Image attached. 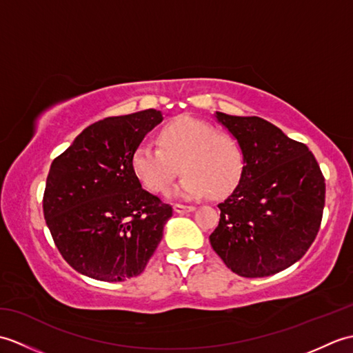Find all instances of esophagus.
<instances>
[{"mask_svg": "<svg viewBox=\"0 0 353 353\" xmlns=\"http://www.w3.org/2000/svg\"><path fill=\"white\" fill-rule=\"evenodd\" d=\"M192 211H196V208L194 206H186V205H179V203L174 205V212H177V214H186V212H192Z\"/></svg>", "mask_w": 353, "mask_h": 353, "instance_id": "1", "label": "esophagus"}]
</instances>
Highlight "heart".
Listing matches in <instances>:
<instances>
[{
	"instance_id": "b5f03b06",
	"label": "heart",
	"mask_w": 353,
	"mask_h": 353,
	"mask_svg": "<svg viewBox=\"0 0 353 353\" xmlns=\"http://www.w3.org/2000/svg\"><path fill=\"white\" fill-rule=\"evenodd\" d=\"M157 144L142 142L132 154L134 176L154 194L167 191L181 170L186 174L174 194L182 199H199L209 192L212 197H224L241 181V147L199 118L181 117L163 125Z\"/></svg>"
}]
</instances>
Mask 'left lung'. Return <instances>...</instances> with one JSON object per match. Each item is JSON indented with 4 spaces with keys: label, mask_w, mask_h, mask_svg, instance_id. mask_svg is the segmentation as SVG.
I'll list each match as a JSON object with an SVG mask.
<instances>
[{
    "label": "left lung",
    "mask_w": 353,
    "mask_h": 353,
    "mask_svg": "<svg viewBox=\"0 0 353 353\" xmlns=\"http://www.w3.org/2000/svg\"><path fill=\"white\" fill-rule=\"evenodd\" d=\"M244 154V172L219 205L209 236L232 272L265 277L288 268L310 249L325 208V177L310 148L259 117L215 112Z\"/></svg>",
    "instance_id": "1"
}]
</instances>
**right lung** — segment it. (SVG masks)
<instances>
[{"mask_svg":"<svg viewBox=\"0 0 353 353\" xmlns=\"http://www.w3.org/2000/svg\"><path fill=\"white\" fill-rule=\"evenodd\" d=\"M161 110L109 117L52 161L43 216L63 259L97 281L138 276L159 245L172 208L142 190L132 154L162 123Z\"/></svg>","mask_w":353,"mask_h":353,"instance_id":"obj_1","label":"right lung"}]
</instances>
